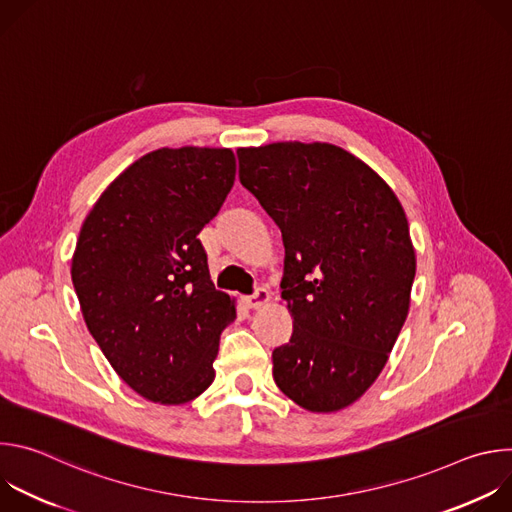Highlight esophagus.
Segmentation results:
<instances>
[{"label":"esophagus","instance_id":"1","mask_svg":"<svg viewBox=\"0 0 512 512\" xmlns=\"http://www.w3.org/2000/svg\"><path fill=\"white\" fill-rule=\"evenodd\" d=\"M267 302H269V291L263 289V287L255 289L253 296H247V298H245V304H247V308H251V310H259V308L265 306Z\"/></svg>","mask_w":512,"mask_h":512}]
</instances>
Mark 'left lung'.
<instances>
[{"label": "left lung", "instance_id": "1", "mask_svg": "<svg viewBox=\"0 0 512 512\" xmlns=\"http://www.w3.org/2000/svg\"><path fill=\"white\" fill-rule=\"evenodd\" d=\"M241 184L281 231V298L294 318L273 350L275 385L312 413L360 399L405 324L415 249L391 186L332 143L241 148Z\"/></svg>", "mask_w": 512, "mask_h": 512}]
</instances>
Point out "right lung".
Instances as JSON below:
<instances>
[{"instance_id":"add662e5","label":"right lung","mask_w":512,"mask_h":512,"mask_svg":"<svg viewBox=\"0 0 512 512\" xmlns=\"http://www.w3.org/2000/svg\"><path fill=\"white\" fill-rule=\"evenodd\" d=\"M229 148H162L135 160L99 196L72 255L89 332L141 397L182 405L214 381L235 300L216 291L198 233L235 184Z\"/></svg>"}]
</instances>
